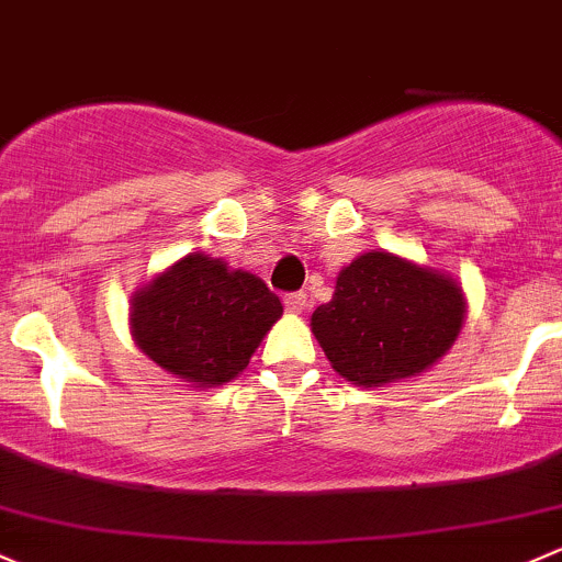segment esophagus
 <instances>
[{
  "label": "esophagus",
  "instance_id": "34e87169",
  "mask_svg": "<svg viewBox=\"0 0 562 562\" xmlns=\"http://www.w3.org/2000/svg\"><path fill=\"white\" fill-rule=\"evenodd\" d=\"M283 305H286V311H292V314H303L305 308H308V294L305 292H292L283 297Z\"/></svg>",
  "mask_w": 562,
  "mask_h": 562
}]
</instances>
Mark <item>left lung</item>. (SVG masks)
<instances>
[{
    "label": "left lung",
    "instance_id": "left-lung-1",
    "mask_svg": "<svg viewBox=\"0 0 562 562\" xmlns=\"http://www.w3.org/2000/svg\"><path fill=\"white\" fill-rule=\"evenodd\" d=\"M462 316V292L449 276L368 251L340 270L333 300L314 311L311 327L346 381L379 386L447 355Z\"/></svg>",
    "mask_w": 562,
    "mask_h": 562
}]
</instances>
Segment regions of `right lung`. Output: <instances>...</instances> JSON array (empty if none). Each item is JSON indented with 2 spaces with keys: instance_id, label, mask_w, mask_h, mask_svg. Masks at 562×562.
<instances>
[{
  "instance_id": "add662e5",
  "label": "right lung",
  "mask_w": 562,
  "mask_h": 562,
  "mask_svg": "<svg viewBox=\"0 0 562 562\" xmlns=\"http://www.w3.org/2000/svg\"><path fill=\"white\" fill-rule=\"evenodd\" d=\"M281 314L262 279L189 254L135 294L132 333L167 373L216 386L248 366Z\"/></svg>"
}]
</instances>
